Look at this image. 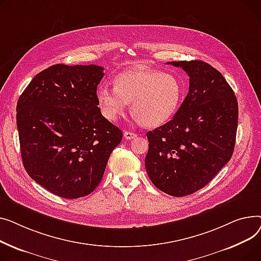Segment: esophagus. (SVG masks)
Instances as JSON below:
<instances>
[{
	"label": "esophagus",
	"mask_w": 261,
	"mask_h": 261,
	"mask_svg": "<svg viewBox=\"0 0 261 261\" xmlns=\"http://www.w3.org/2000/svg\"><path fill=\"white\" fill-rule=\"evenodd\" d=\"M124 138L126 140H130V139H134V138H136L137 137V134H135V133H132V132H127V130H125L124 132Z\"/></svg>",
	"instance_id": "obj_1"
}]
</instances>
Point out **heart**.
<instances>
[{
  "instance_id": "1",
  "label": "heart",
  "mask_w": 261,
  "mask_h": 261,
  "mask_svg": "<svg viewBox=\"0 0 261 261\" xmlns=\"http://www.w3.org/2000/svg\"><path fill=\"white\" fill-rule=\"evenodd\" d=\"M183 86L177 75L156 69L135 68L119 73L115 88L100 86L97 101L103 116L116 121L132 103V114L147 127L160 126L178 112Z\"/></svg>"
}]
</instances>
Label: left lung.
<instances>
[{
  "instance_id": "8db88e82",
  "label": "left lung",
  "mask_w": 261,
  "mask_h": 261,
  "mask_svg": "<svg viewBox=\"0 0 261 261\" xmlns=\"http://www.w3.org/2000/svg\"><path fill=\"white\" fill-rule=\"evenodd\" d=\"M190 76L189 94L174 118L147 132L145 168L154 186L175 197L204 188L231 159L238 103L223 75L202 61L167 62Z\"/></svg>"
}]
</instances>
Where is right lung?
I'll return each mask as SVG.
<instances>
[{"mask_svg": "<svg viewBox=\"0 0 261 261\" xmlns=\"http://www.w3.org/2000/svg\"><path fill=\"white\" fill-rule=\"evenodd\" d=\"M103 67L56 64L39 72L17 104V126L27 174L50 193L75 199L94 192L119 127L98 107Z\"/></svg>", "mask_w": 261, "mask_h": 261, "instance_id": "obj_1", "label": "right lung"}]
</instances>
